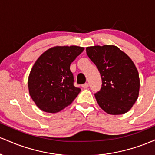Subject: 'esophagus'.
Wrapping results in <instances>:
<instances>
[{
    "label": "esophagus",
    "mask_w": 155,
    "mask_h": 155,
    "mask_svg": "<svg viewBox=\"0 0 155 155\" xmlns=\"http://www.w3.org/2000/svg\"><path fill=\"white\" fill-rule=\"evenodd\" d=\"M82 87L84 88V89H87V88H88V87H89V84H88V83H85V84H82Z\"/></svg>",
    "instance_id": "34e87169"
}]
</instances>
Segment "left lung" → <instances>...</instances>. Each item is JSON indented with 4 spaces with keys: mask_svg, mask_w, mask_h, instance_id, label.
<instances>
[{
    "mask_svg": "<svg viewBox=\"0 0 155 155\" xmlns=\"http://www.w3.org/2000/svg\"><path fill=\"white\" fill-rule=\"evenodd\" d=\"M102 79L101 90L95 94L99 106L112 115L126 113L133 107L139 94L140 79L132 60L114 45L86 48Z\"/></svg>",
    "mask_w": 155,
    "mask_h": 155,
    "instance_id": "8db88e82",
    "label": "left lung"
}]
</instances>
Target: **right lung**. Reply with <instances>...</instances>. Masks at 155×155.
Instances as JSON below:
<instances>
[{
    "label": "right lung",
    "instance_id": "obj_1",
    "mask_svg": "<svg viewBox=\"0 0 155 155\" xmlns=\"http://www.w3.org/2000/svg\"><path fill=\"white\" fill-rule=\"evenodd\" d=\"M84 48L57 46L41 55L28 77L31 98L41 111L57 113L67 107L81 91L74 85L71 64Z\"/></svg>",
    "mask_w": 155,
    "mask_h": 155
}]
</instances>
